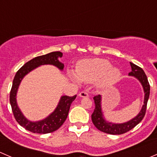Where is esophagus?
<instances>
[{"label": "esophagus", "instance_id": "esophagus-1", "mask_svg": "<svg viewBox=\"0 0 157 157\" xmlns=\"http://www.w3.org/2000/svg\"><path fill=\"white\" fill-rule=\"evenodd\" d=\"M79 96H80V97H82V98H87V97H89V95L87 93L83 91V92H80V93H79Z\"/></svg>", "mask_w": 157, "mask_h": 157}]
</instances>
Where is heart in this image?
I'll use <instances>...</instances> for the list:
<instances>
[{"label": "heart", "mask_w": 157, "mask_h": 157, "mask_svg": "<svg viewBox=\"0 0 157 157\" xmlns=\"http://www.w3.org/2000/svg\"><path fill=\"white\" fill-rule=\"evenodd\" d=\"M69 78L77 85L82 82L94 83L100 89H105L115 84L121 76V71L112 67L110 61L103 58H90L79 61L76 66V72L67 71Z\"/></svg>", "instance_id": "b5f03b06"}]
</instances>
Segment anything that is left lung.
<instances>
[{
	"mask_svg": "<svg viewBox=\"0 0 157 157\" xmlns=\"http://www.w3.org/2000/svg\"><path fill=\"white\" fill-rule=\"evenodd\" d=\"M130 64L131 67V71L128 74V76L134 77L141 84L144 90V105H142V108L139 113L131 120L123 123H114L109 121L108 120L105 119L104 116L102 109V96L98 95L95 96L93 98L95 102V109L91 115L92 121L96 128L102 132L109 134H114V135L128 132L142 121L146 113L147 102L150 96V84L143 69L131 62H130Z\"/></svg>",
	"mask_w": 157,
	"mask_h": 157,
	"instance_id": "left-lung-1",
	"label": "left lung"
}]
</instances>
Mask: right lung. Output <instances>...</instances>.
I'll use <instances>...</instances> for the list:
<instances>
[{"mask_svg":"<svg viewBox=\"0 0 157 157\" xmlns=\"http://www.w3.org/2000/svg\"><path fill=\"white\" fill-rule=\"evenodd\" d=\"M63 53L61 52H53L46 55L36 57L26 62L16 74L13 80L12 88L10 94V102L13 113L17 122L27 131L37 134H48L53 132L61 127L67 118L71 103L76 99L74 96H61L55 110L49 114L46 118L39 121H30L26 118L17 104V95L19 86L26 75L33 70L42 65H53L60 71L64 70V64L59 61L62 58Z\"/></svg>","mask_w":157,"mask_h":157,"instance_id":"obj_1","label":"right lung"}]
</instances>
